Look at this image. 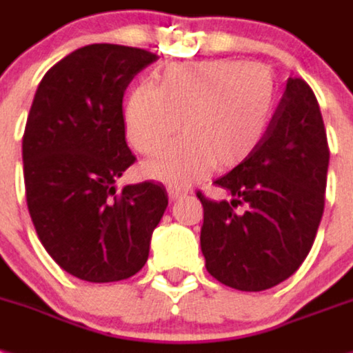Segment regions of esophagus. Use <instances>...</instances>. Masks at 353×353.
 Instances as JSON below:
<instances>
[{"label": "esophagus", "mask_w": 353, "mask_h": 353, "mask_svg": "<svg viewBox=\"0 0 353 353\" xmlns=\"http://www.w3.org/2000/svg\"><path fill=\"white\" fill-rule=\"evenodd\" d=\"M168 192V197L172 199V201H177V199L185 197L188 194V190H183V188H177V186H168L167 188Z\"/></svg>", "instance_id": "esophagus-1"}]
</instances>
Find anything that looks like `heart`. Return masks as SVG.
<instances>
[{"label": "heart", "mask_w": 353, "mask_h": 353, "mask_svg": "<svg viewBox=\"0 0 353 353\" xmlns=\"http://www.w3.org/2000/svg\"><path fill=\"white\" fill-rule=\"evenodd\" d=\"M275 99V76L265 63L228 58L168 63L154 72V87L130 92L124 133L133 149L152 154L181 125L185 137L147 159L142 174L188 186L213 167L243 163L265 139Z\"/></svg>", "instance_id": "1"}]
</instances>
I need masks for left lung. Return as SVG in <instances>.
<instances>
[{
  "label": "left lung",
  "mask_w": 353,
  "mask_h": 353,
  "mask_svg": "<svg viewBox=\"0 0 353 353\" xmlns=\"http://www.w3.org/2000/svg\"><path fill=\"white\" fill-rule=\"evenodd\" d=\"M329 156L316 96L304 79L290 78L259 147L214 181L231 201L197 194L204 208L201 250L216 281L263 291L295 274L323 214Z\"/></svg>",
  "instance_id": "8db88e82"
}]
</instances>
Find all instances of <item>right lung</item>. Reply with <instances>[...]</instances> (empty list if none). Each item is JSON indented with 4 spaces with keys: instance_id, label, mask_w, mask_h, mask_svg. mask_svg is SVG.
<instances>
[{
    "instance_id": "obj_1",
    "label": "right lung",
    "mask_w": 353,
    "mask_h": 353,
    "mask_svg": "<svg viewBox=\"0 0 353 353\" xmlns=\"http://www.w3.org/2000/svg\"><path fill=\"white\" fill-rule=\"evenodd\" d=\"M149 51L90 44L62 58L39 83L23 137L30 216L67 274L115 283L142 270L168 206L163 185L115 181L134 161L122 97Z\"/></svg>"
}]
</instances>
